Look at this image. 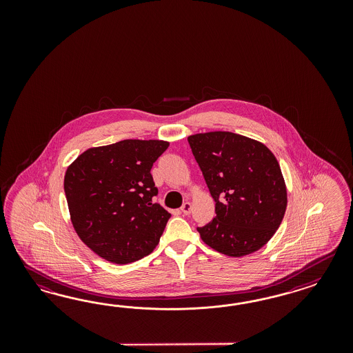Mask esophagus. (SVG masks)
Returning <instances> with one entry per match:
<instances>
[{"label":"esophagus","mask_w":353,"mask_h":353,"mask_svg":"<svg viewBox=\"0 0 353 353\" xmlns=\"http://www.w3.org/2000/svg\"><path fill=\"white\" fill-rule=\"evenodd\" d=\"M181 211L183 214H190V212H192V203L190 202H185L181 205Z\"/></svg>","instance_id":"obj_1"}]
</instances>
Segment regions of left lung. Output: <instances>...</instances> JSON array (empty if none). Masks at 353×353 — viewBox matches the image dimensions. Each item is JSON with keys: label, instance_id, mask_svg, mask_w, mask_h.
Instances as JSON below:
<instances>
[{"label": "left lung", "instance_id": "left-lung-1", "mask_svg": "<svg viewBox=\"0 0 353 353\" xmlns=\"http://www.w3.org/2000/svg\"><path fill=\"white\" fill-rule=\"evenodd\" d=\"M188 141L216 202L214 220L196 228L201 238L228 256L255 252L274 235L288 205L276 157L261 142L232 132Z\"/></svg>", "mask_w": 353, "mask_h": 353}]
</instances>
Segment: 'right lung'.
<instances>
[{
  "label": "right lung",
  "mask_w": 353,
  "mask_h": 353,
  "mask_svg": "<svg viewBox=\"0 0 353 353\" xmlns=\"http://www.w3.org/2000/svg\"><path fill=\"white\" fill-rule=\"evenodd\" d=\"M170 143L124 139L84 151L65 172L64 192L80 239L98 256L128 264L158 246L171 214L152 198V164Z\"/></svg>",
  "instance_id": "obj_1"
}]
</instances>
